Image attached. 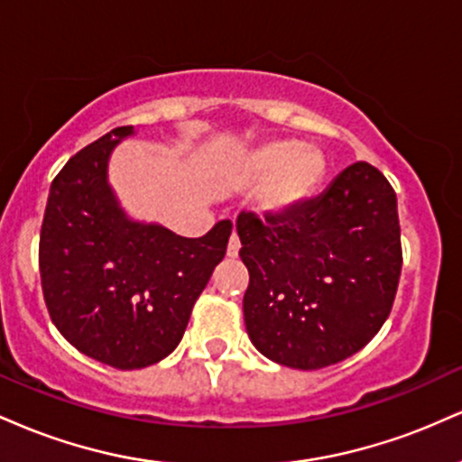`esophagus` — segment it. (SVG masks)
I'll return each instance as SVG.
<instances>
[{
	"label": "esophagus",
	"instance_id": "obj_1",
	"mask_svg": "<svg viewBox=\"0 0 462 462\" xmlns=\"http://www.w3.org/2000/svg\"><path fill=\"white\" fill-rule=\"evenodd\" d=\"M238 249H241V241H238L236 235L230 236V243H227V256L236 258L238 256Z\"/></svg>",
	"mask_w": 462,
	"mask_h": 462
}]
</instances>
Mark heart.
<instances>
[{"label":"heart","mask_w":462,"mask_h":462,"mask_svg":"<svg viewBox=\"0 0 462 462\" xmlns=\"http://www.w3.org/2000/svg\"><path fill=\"white\" fill-rule=\"evenodd\" d=\"M326 169V158L317 147L301 145L295 139H280L264 143L249 153L241 176L254 187L263 184L258 210L264 217H282L317 193Z\"/></svg>","instance_id":"b5f03b06"}]
</instances>
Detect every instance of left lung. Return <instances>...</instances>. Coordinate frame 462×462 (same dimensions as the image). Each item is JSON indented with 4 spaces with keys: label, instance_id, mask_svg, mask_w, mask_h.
Listing matches in <instances>:
<instances>
[{
    "label": "left lung",
    "instance_id": "left-lung-1",
    "mask_svg": "<svg viewBox=\"0 0 462 462\" xmlns=\"http://www.w3.org/2000/svg\"><path fill=\"white\" fill-rule=\"evenodd\" d=\"M249 272V341L273 363L321 369L363 349L393 306L402 272L395 190L354 162L293 213L236 219Z\"/></svg>",
    "mask_w": 462,
    "mask_h": 462
}]
</instances>
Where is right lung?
Segmentation results:
<instances>
[{
	"mask_svg": "<svg viewBox=\"0 0 462 462\" xmlns=\"http://www.w3.org/2000/svg\"><path fill=\"white\" fill-rule=\"evenodd\" d=\"M132 125L78 152L50 187L39 264L47 310L78 352L143 369L178 347L195 300L224 261L230 221L199 238L125 213L108 162Z\"/></svg>",
	"mask_w": 462,
	"mask_h": 462,
	"instance_id": "right-lung-1",
	"label": "right lung"
}]
</instances>
